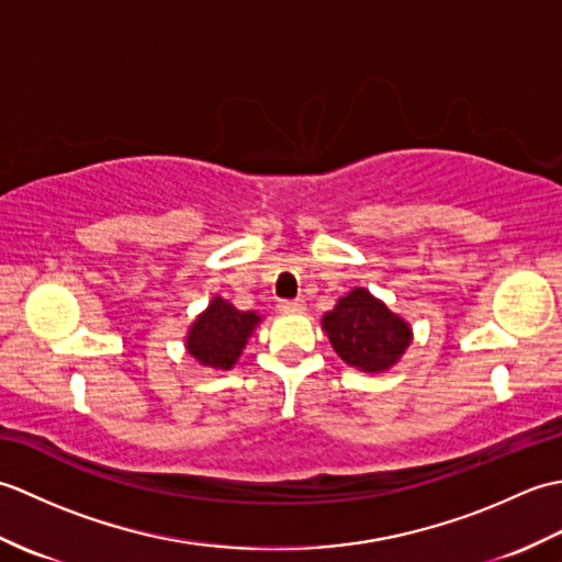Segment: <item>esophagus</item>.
<instances>
[{
  "label": "esophagus",
  "mask_w": 562,
  "mask_h": 562,
  "mask_svg": "<svg viewBox=\"0 0 562 562\" xmlns=\"http://www.w3.org/2000/svg\"><path fill=\"white\" fill-rule=\"evenodd\" d=\"M278 308L282 314H300L304 312V300H282Z\"/></svg>",
  "instance_id": "34e87169"
}]
</instances>
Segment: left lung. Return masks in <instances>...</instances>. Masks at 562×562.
Instances as JSON below:
<instances>
[{
	"label": "left lung",
	"mask_w": 562,
	"mask_h": 562,
	"mask_svg": "<svg viewBox=\"0 0 562 562\" xmlns=\"http://www.w3.org/2000/svg\"><path fill=\"white\" fill-rule=\"evenodd\" d=\"M330 345L345 362L364 372L391 367L411 345V328L386 304L357 288L324 316Z\"/></svg>",
	"instance_id": "1"
}]
</instances>
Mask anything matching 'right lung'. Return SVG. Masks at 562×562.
Listing matches in <instances>:
<instances>
[{"label":"right lung","instance_id":"obj_1","mask_svg":"<svg viewBox=\"0 0 562 562\" xmlns=\"http://www.w3.org/2000/svg\"><path fill=\"white\" fill-rule=\"evenodd\" d=\"M258 321V314L238 312L229 302L217 296L190 328L188 352L205 367L229 369L246 348V340Z\"/></svg>","mask_w":562,"mask_h":562}]
</instances>
